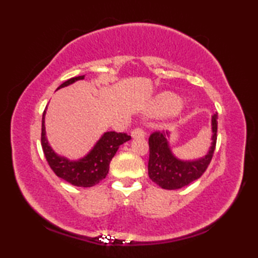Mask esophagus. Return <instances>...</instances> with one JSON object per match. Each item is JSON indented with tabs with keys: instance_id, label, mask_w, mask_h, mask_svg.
Masks as SVG:
<instances>
[{
	"instance_id": "obj_1",
	"label": "esophagus",
	"mask_w": 258,
	"mask_h": 258,
	"mask_svg": "<svg viewBox=\"0 0 258 258\" xmlns=\"http://www.w3.org/2000/svg\"><path fill=\"white\" fill-rule=\"evenodd\" d=\"M131 136H132V139H141L144 138L145 132L142 128H135L131 132Z\"/></svg>"
}]
</instances>
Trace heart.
Wrapping results in <instances>:
<instances>
[{"label":"heart","mask_w":258,"mask_h":258,"mask_svg":"<svg viewBox=\"0 0 258 258\" xmlns=\"http://www.w3.org/2000/svg\"><path fill=\"white\" fill-rule=\"evenodd\" d=\"M179 107V100L173 94L163 95L157 102V111L161 113H173Z\"/></svg>","instance_id":"1"}]
</instances>
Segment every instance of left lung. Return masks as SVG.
<instances>
[{
  "mask_svg": "<svg viewBox=\"0 0 258 258\" xmlns=\"http://www.w3.org/2000/svg\"><path fill=\"white\" fill-rule=\"evenodd\" d=\"M217 113L212 115L211 146L205 156L197 160H180L169 145L171 134L154 132L149 139V176L164 189H178L199 179L210 165L217 140ZM168 138H166V136Z\"/></svg>",
  "mask_w": 258,
  "mask_h": 258,
  "instance_id": "8db88e82",
  "label": "left lung"
}]
</instances>
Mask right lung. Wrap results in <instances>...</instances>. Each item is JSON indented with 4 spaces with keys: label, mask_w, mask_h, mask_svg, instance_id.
<instances>
[{
    "label": "right lung",
    "mask_w": 258,
    "mask_h": 258,
    "mask_svg": "<svg viewBox=\"0 0 258 258\" xmlns=\"http://www.w3.org/2000/svg\"><path fill=\"white\" fill-rule=\"evenodd\" d=\"M84 78L85 75H82L65 81L63 84L57 87V90L73 84L76 81L84 80ZM46 108L44 109L42 117L41 143L46 161L53 172L58 177L74 186H79V187H91V186L100 183L102 179L106 177L109 169V163L116 154L118 147L125 142L130 141L131 136L126 133L105 132L85 156L75 161L69 160L68 157L58 155L48 144L45 131Z\"/></svg>",
    "instance_id": "1"
}]
</instances>
